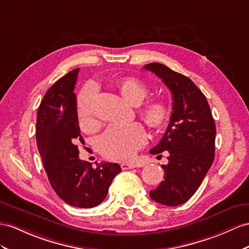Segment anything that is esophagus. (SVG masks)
<instances>
[{
    "mask_svg": "<svg viewBox=\"0 0 249 249\" xmlns=\"http://www.w3.org/2000/svg\"><path fill=\"white\" fill-rule=\"evenodd\" d=\"M121 167H122L123 170H127V169L135 168L136 165L132 164V163H123V164H121Z\"/></svg>",
    "mask_w": 249,
    "mask_h": 249,
    "instance_id": "obj_1",
    "label": "esophagus"
}]
</instances>
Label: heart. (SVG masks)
Masks as SVG:
<instances>
[{
	"mask_svg": "<svg viewBox=\"0 0 249 249\" xmlns=\"http://www.w3.org/2000/svg\"><path fill=\"white\" fill-rule=\"evenodd\" d=\"M120 94L129 103L138 105L147 97L149 89L142 81L136 78H123L118 81ZM94 92L91 86L82 89L78 98V116L83 128H93ZM139 114L150 129L160 131L169 124L171 108L163 100H150L140 108ZM146 141V132L139 123L112 125L106 130L99 141L102 155L109 160L126 161L133 157Z\"/></svg>",
	"mask_w": 249,
	"mask_h": 249,
	"instance_id": "b5f03b06",
	"label": "heart"
}]
</instances>
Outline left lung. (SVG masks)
Here are the masks:
<instances>
[{
    "mask_svg": "<svg viewBox=\"0 0 249 249\" xmlns=\"http://www.w3.org/2000/svg\"><path fill=\"white\" fill-rule=\"evenodd\" d=\"M173 94L170 122L151 155L168 152V164L162 165L164 181L149 196L167 206L188 201L200 187L214 159L215 124L205 95L187 76L161 63L146 64Z\"/></svg>",
    "mask_w": 249,
    "mask_h": 249,
    "instance_id": "left-lung-1",
    "label": "left lung"
}]
</instances>
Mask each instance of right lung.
<instances>
[{
    "instance_id": "1",
    "label": "right lung",
    "mask_w": 249,
    "mask_h": 249,
    "mask_svg": "<svg viewBox=\"0 0 249 249\" xmlns=\"http://www.w3.org/2000/svg\"><path fill=\"white\" fill-rule=\"evenodd\" d=\"M79 68L56 81L44 95L36 116V145L50 185L61 199L79 208L104 201L120 165L92 164L79 159L81 136L73 92Z\"/></svg>"
}]
</instances>
